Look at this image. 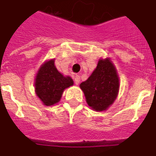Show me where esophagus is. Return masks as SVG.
I'll use <instances>...</instances> for the list:
<instances>
[{"mask_svg": "<svg viewBox=\"0 0 156 156\" xmlns=\"http://www.w3.org/2000/svg\"><path fill=\"white\" fill-rule=\"evenodd\" d=\"M74 83L75 85H79L80 83V76L79 75H76L74 78Z\"/></svg>", "mask_w": 156, "mask_h": 156, "instance_id": "esophagus-1", "label": "esophagus"}]
</instances>
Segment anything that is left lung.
<instances>
[{
    "label": "left lung",
    "mask_w": 156,
    "mask_h": 156,
    "mask_svg": "<svg viewBox=\"0 0 156 156\" xmlns=\"http://www.w3.org/2000/svg\"><path fill=\"white\" fill-rule=\"evenodd\" d=\"M80 87L89 106L97 112L106 110L113 104L119 92V80L110 59H100L97 68Z\"/></svg>",
    "instance_id": "8db88e82"
}]
</instances>
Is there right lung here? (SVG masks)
<instances>
[{
	"label": "right lung",
	"mask_w": 156,
	"mask_h": 156,
	"mask_svg": "<svg viewBox=\"0 0 156 156\" xmlns=\"http://www.w3.org/2000/svg\"><path fill=\"white\" fill-rule=\"evenodd\" d=\"M73 84L72 78L64 77L58 71L52 59L39 69L35 79V90L43 104L50 106L59 102L63 90Z\"/></svg>",
	"instance_id": "right-lung-1"
}]
</instances>
